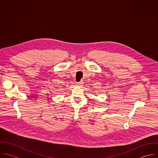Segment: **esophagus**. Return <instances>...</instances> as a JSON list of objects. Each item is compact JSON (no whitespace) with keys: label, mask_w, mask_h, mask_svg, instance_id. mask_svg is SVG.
Wrapping results in <instances>:
<instances>
[{"label":"esophagus","mask_w":158,"mask_h":158,"mask_svg":"<svg viewBox=\"0 0 158 158\" xmlns=\"http://www.w3.org/2000/svg\"><path fill=\"white\" fill-rule=\"evenodd\" d=\"M83 85V81H80V82H78V83H76V85L78 86H82Z\"/></svg>","instance_id":"obj_1"}]
</instances>
